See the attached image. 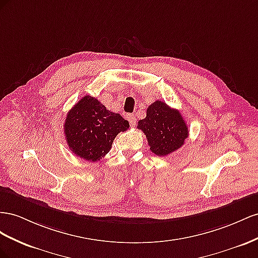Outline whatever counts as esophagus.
Listing matches in <instances>:
<instances>
[{
	"label": "esophagus",
	"instance_id": "esophagus-1",
	"mask_svg": "<svg viewBox=\"0 0 258 258\" xmlns=\"http://www.w3.org/2000/svg\"><path fill=\"white\" fill-rule=\"evenodd\" d=\"M127 120H128V122H130L131 126H134V125L136 124V117H135L134 115L128 114V115H127Z\"/></svg>",
	"mask_w": 258,
	"mask_h": 258
}]
</instances>
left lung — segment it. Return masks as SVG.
Wrapping results in <instances>:
<instances>
[{
	"label": "left lung",
	"instance_id": "1",
	"mask_svg": "<svg viewBox=\"0 0 258 258\" xmlns=\"http://www.w3.org/2000/svg\"><path fill=\"white\" fill-rule=\"evenodd\" d=\"M148 141L151 152L165 157L179 149L189 135L187 124L178 110L157 100L147 109L145 119L138 122Z\"/></svg>",
	"mask_w": 258,
	"mask_h": 258
}]
</instances>
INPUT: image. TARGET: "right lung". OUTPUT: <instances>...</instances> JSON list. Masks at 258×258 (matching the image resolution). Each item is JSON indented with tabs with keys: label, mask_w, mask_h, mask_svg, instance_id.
Instances as JSON below:
<instances>
[{
	"label": "right lung",
	"mask_w": 258,
	"mask_h": 258,
	"mask_svg": "<svg viewBox=\"0 0 258 258\" xmlns=\"http://www.w3.org/2000/svg\"><path fill=\"white\" fill-rule=\"evenodd\" d=\"M128 127V121L119 113L109 111L98 99L88 95L72 107L63 126L70 150L90 162L104 158L111 149L115 136Z\"/></svg>",
	"instance_id": "right-lung-1"
}]
</instances>
